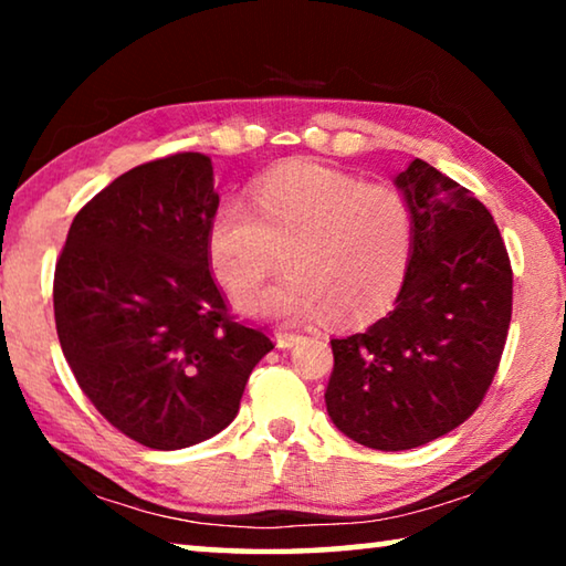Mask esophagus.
Wrapping results in <instances>:
<instances>
[{
    "mask_svg": "<svg viewBox=\"0 0 566 566\" xmlns=\"http://www.w3.org/2000/svg\"><path fill=\"white\" fill-rule=\"evenodd\" d=\"M300 339H302L300 334H294V332H276L274 334V342H276V347H280V349H292Z\"/></svg>",
    "mask_w": 566,
    "mask_h": 566,
    "instance_id": "esophagus-1",
    "label": "esophagus"
}]
</instances>
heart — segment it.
Instances as JSON below:
<instances>
[{
    "label": "heart",
    "mask_w": 566,
    "mask_h": 566,
    "mask_svg": "<svg viewBox=\"0 0 566 566\" xmlns=\"http://www.w3.org/2000/svg\"><path fill=\"white\" fill-rule=\"evenodd\" d=\"M252 199L256 214L227 202L207 227L209 270L232 296L256 290L284 254L290 274L239 302L247 317L357 324L395 300L415 242L397 189L286 161L256 181Z\"/></svg>",
    "instance_id": "heart-1"
}]
</instances>
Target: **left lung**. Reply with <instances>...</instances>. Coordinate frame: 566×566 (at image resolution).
Listing matches in <instances>:
<instances>
[{
	"instance_id": "obj_1",
	"label": "left lung",
	"mask_w": 566,
	"mask_h": 566,
	"mask_svg": "<svg viewBox=\"0 0 566 566\" xmlns=\"http://www.w3.org/2000/svg\"><path fill=\"white\" fill-rule=\"evenodd\" d=\"M415 224L395 310L332 339L324 401L342 434L381 452L415 449L474 415L512 319L504 239L472 191L415 159L395 179Z\"/></svg>"
}]
</instances>
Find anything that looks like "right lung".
Wrapping results in <instances>:
<instances>
[{"label": "right lung", "mask_w": 566, "mask_h": 566, "mask_svg": "<svg viewBox=\"0 0 566 566\" xmlns=\"http://www.w3.org/2000/svg\"><path fill=\"white\" fill-rule=\"evenodd\" d=\"M212 159L181 151L129 169L80 209L54 270V322L76 385L149 449H185L232 424L266 352L209 272Z\"/></svg>", "instance_id": "1"}]
</instances>
